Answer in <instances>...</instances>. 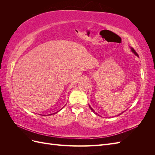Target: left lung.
Segmentation results:
<instances>
[{"mask_svg": "<svg viewBox=\"0 0 155 155\" xmlns=\"http://www.w3.org/2000/svg\"><path fill=\"white\" fill-rule=\"evenodd\" d=\"M131 48V50H132V51H133V53H134V54H135L136 55H137V56H138V54H137V51H136L134 50V49L133 48ZM89 107H90V109H91V110H92V111H93L94 112V113H96V112H95V111L93 110V109H92V107H91L90 105H89ZM121 113H123V112H121ZM96 114H97V113H96Z\"/></svg>", "mask_w": 155, "mask_h": 155, "instance_id": "left-lung-1", "label": "left lung"}]
</instances>
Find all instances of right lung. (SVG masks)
I'll return each instance as SVG.
<instances>
[{"label":"right lung","mask_w":155,"mask_h":155,"mask_svg":"<svg viewBox=\"0 0 155 155\" xmlns=\"http://www.w3.org/2000/svg\"><path fill=\"white\" fill-rule=\"evenodd\" d=\"M54 114H55V113H54ZM49 115H51V114H50Z\"/></svg>","instance_id":"right-lung-1"}]
</instances>
